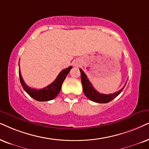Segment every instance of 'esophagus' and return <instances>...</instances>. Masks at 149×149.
<instances>
[{
  "instance_id": "esophagus-1",
  "label": "esophagus",
  "mask_w": 149,
  "mask_h": 149,
  "mask_svg": "<svg viewBox=\"0 0 149 149\" xmlns=\"http://www.w3.org/2000/svg\"><path fill=\"white\" fill-rule=\"evenodd\" d=\"M73 65L74 66H76V67H78V62H74V63H73Z\"/></svg>"
}]
</instances>
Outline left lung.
<instances>
[{"instance_id": "8db88e82", "label": "left lung", "mask_w": 149, "mask_h": 149, "mask_svg": "<svg viewBox=\"0 0 149 149\" xmlns=\"http://www.w3.org/2000/svg\"><path fill=\"white\" fill-rule=\"evenodd\" d=\"M80 75H81V82H82V88H83V92L84 95L88 97V99L91 100V101L95 102L97 103H107L113 100L115 97L118 96L119 94L121 93L122 90L124 89L125 85L122 87V89H120L119 91L116 92V93L111 94H103L99 93L92 86L91 82H89L86 74L84 73V71L82 69H80ZM127 84V83H126Z\"/></svg>"}]
</instances>
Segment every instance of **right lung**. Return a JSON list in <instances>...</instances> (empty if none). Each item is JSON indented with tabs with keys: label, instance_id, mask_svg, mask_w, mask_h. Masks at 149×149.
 <instances>
[{
	"label": "right lung",
	"instance_id": "1",
	"mask_svg": "<svg viewBox=\"0 0 149 149\" xmlns=\"http://www.w3.org/2000/svg\"><path fill=\"white\" fill-rule=\"evenodd\" d=\"M18 65H19V63H18ZM71 68H72V67L71 66L68 68L63 69L58 74L56 80L49 85L43 88H40V89H35V88H30L24 82L23 79L22 78L21 73H20L19 67V77L20 83H21V85L24 91L27 92L32 98L35 99L36 100L40 102L52 100L55 98L58 95V93H60L61 90L62 84H63L64 80H65V79L67 77V74L69 73Z\"/></svg>",
	"mask_w": 149,
	"mask_h": 149
}]
</instances>
